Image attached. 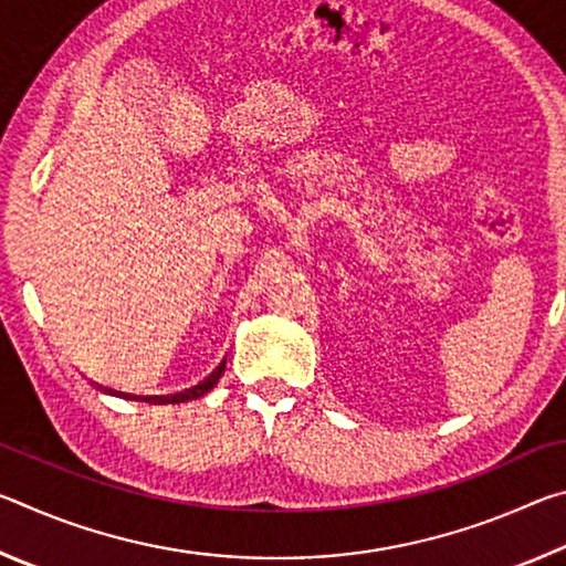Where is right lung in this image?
Masks as SVG:
<instances>
[{
  "instance_id": "obj_1",
  "label": "right lung",
  "mask_w": 566,
  "mask_h": 566,
  "mask_svg": "<svg viewBox=\"0 0 566 566\" xmlns=\"http://www.w3.org/2000/svg\"><path fill=\"white\" fill-rule=\"evenodd\" d=\"M224 364H227V357L219 361V367L209 375L207 379L199 381V385H195L191 389H185V391H177V395H167V397H137V395H124V391H117V389H109V387H102L97 385L102 391H109V395H117V397H124V399H137V401H149V405H179V401H189V399H199L205 397L209 389H214V385L219 381V377H222L224 371Z\"/></svg>"
}]
</instances>
